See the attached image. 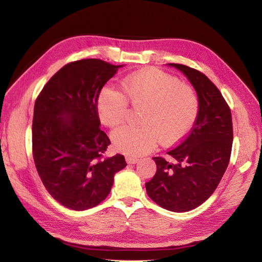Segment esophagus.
Masks as SVG:
<instances>
[{
  "label": "esophagus",
  "mask_w": 262,
  "mask_h": 262,
  "mask_svg": "<svg viewBox=\"0 0 262 262\" xmlns=\"http://www.w3.org/2000/svg\"><path fill=\"white\" fill-rule=\"evenodd\" d=\"M138 158H136V157H133V155H127L126 157V162L128 163V164H135V163H137L138 162Z\"/></svg>",
  "instance_id": "1"
}]
</instances>
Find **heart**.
Instances as JSON below:
<instances>
[{"label":"heart","mask_w":262,"mask_h":262,"mask_svg":"<svg viewBox=\"0 0 262 262\" xmlns=\"http://www.w3.org/2000/svg\"><path fill=\"white\" fill-rule=\"evenodd\" d=\"M122 88L134 108H143L138 126H122L111 138L117 151L140 155L157 145H174L191 130L197 119L199 101L191 86L160 70H144L127 76ZM99 118L104 125L117 127L124 122L128 102L113 88L100 92L97 103Z\"/></svg>","instance_id":"heart-1"}]
</instances>
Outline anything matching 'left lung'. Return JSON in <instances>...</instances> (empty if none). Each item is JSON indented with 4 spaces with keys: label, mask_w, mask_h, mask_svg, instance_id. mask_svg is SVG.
<instances>
[{
    "label": "left lung",
    "mask_w": 262,
    "mask_h": 262,
    "mask_svg": "<svg viewBox=\"0 0 262 262\" xmlns=\"http://www.w3.org/2000/svg\"><path fill=\"white\" fill-rule=\"evenodd\" d=\"M186 75L197 92L199 110L185 140L168 154L157 157V173L146 192L162 208L176 213L194 209L219 186L230 162L233 126L230 107L207 76L182 64H168Z\"/></svg>",
    "instance_id": "obj_1"
}]
</instances>
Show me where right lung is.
Here are the masks:
<instances>
[{
    "label": "right lung",
    "mask_w": 262,
    "mask_h": 262,
    "mask_svg": "<svg viewBox=\"0 0 262 262\" xmlns=\"http://www.w3.org/2000/svg\"><path fill=\"white\" fill-rule=\"evenodd\" d=\"M124 65L97 58L60 69L39 94L33 108L32 153L38 174L59 204L85 210L107 198L124 155L103 159L110 140L100 129V91Z\"/></svg>",
    "instance_id": "add662e5"
}]
</instances>
